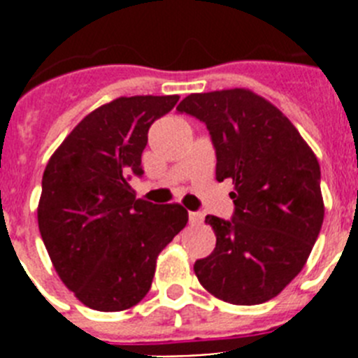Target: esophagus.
<instances>
[{"instance_id": "obj_1", "label": "esophagus", "mask_w": 358, "mask_h": 358, "mask_svg": "<svg viewBox=\"0 0 358 358\" xmlns=\"http://www.w3.org/2000/svg\"><path fill=\"white\" fill-rule=\"evenodd\" d=\"M188 218H189V222H192V224H201L202 218H204V215H202L201 211H189Z\"/></svg>"}]
</instances>
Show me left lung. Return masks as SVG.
Instances as JSON below:
<instances>
[{
    "label": "left lung",
    "mask_w": 358,
    "mask_h": 358,
    "mask_svg": "<svg viewBox=\"0 0 358 358\" xmlns=\"http://www.w3.org/2000/svg\"><path fill=\"white\" fill-rule=\"evenodd\" d=\"M177 110L206 125L217 181L235 185L229 220L206 217L217 245L195 274L226 303L268 301L301 273L321 231L317 157L280 109L248 90L188 94Z\"/></svg>",
    "instance_id": "8db88e82"
}]
</instances>
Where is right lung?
<instances>
[{"label": "right lung", "mask_w": 358, "mask_h": 358, "mask_svg": "<svg viewBox=\"0 0 358 358\" xmlns=\"http://www.w3.org/2000/svg\"><path fill=\"white\" fill-rule=\"evenodd\" d=\"M179 96H122L69 132L43 173L37 220L57 274L93 310L120 312L150 290L156 258L188 222L179 204L136 199L148 129Z\"/></svg>", "instance_id": "add662e5"}]
</instances>
